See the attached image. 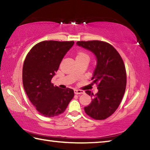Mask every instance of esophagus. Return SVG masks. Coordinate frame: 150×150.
Returning a JSON list of instances; mask_svg holds the SVG:
<instances>
[{"label":"esophagus","instance_id":"34e87169","mask_svg":"<svg viewBox=\"0 0 150 150\" xmlns=\"http://www.w3.org/2000/svg\"><path fill=\"white\" fill-rule=\"evenodd\" d=\"M74 93L75 95H81V94H84L85 91L82 90H78V89H75L74 90Z\"/></svg>","mask_w":150,"mask_h":150}]
</instances>
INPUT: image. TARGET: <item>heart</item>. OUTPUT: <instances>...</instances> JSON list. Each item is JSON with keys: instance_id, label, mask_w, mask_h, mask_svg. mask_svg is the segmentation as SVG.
I'll list each match as a JSON object with an SVG mask.
<instances>
[{"instance_id": "heart-1", "label": "heart", "mask_w": 150, "mask_h": 150, "mask_svg": "<svg viewBox=\"0 0 150 150\" xmlns=\"http://www.w3.org/2000/svg\"><path fill=\"white\" fill-rule=\"evenodd\" d=\"M81 58H88V56L85 53L79 52L76 57V59H81Z\"/></svg>"}]
</instances>
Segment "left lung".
I'll list each match as a JSON object with an SVG mask.
<instances>
[{
  "mask_svg": "<svg viewBox=\"0 0 150 150\" xmlns=\"http://www.w3.org/2000/svg\"><path fill=\"white\" fill-rule=\"evenodd\" d=\"M77 45L89 50L96 59L91 79L97 85L98 91L96 95L90 91H85L93 99L84 108L85 112L95 120H105L118 108L125 93V65L118 52L108 43L93 40L77 42Z\"/></svg>",
  "mask_w": 150,
  "mask_h": 150,
  "instance_id": "obj_1",
  "label": "left lung"
}]
</instances>
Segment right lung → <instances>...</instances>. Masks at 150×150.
<instances>
[{"instance_id":"obj_1","label":"right lung","mask_w":150,"mask_h":150,"mask_svg":"<svg viewBox=\"0 0 150 150\" xmlns=\"http://www.w3.org/2000/svg\"><path fill=\"white\" fill-rule=\"evenodd\" d=\"M74 42L44 41L27 54L22 69V82L26 95L36 110L45 117L63 113L74 96V91L51 83L63 58Z\"/></svg>"}]
</instances>
